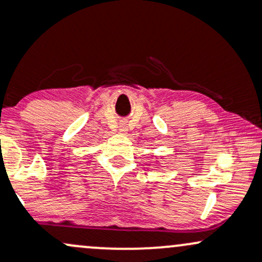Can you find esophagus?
I'll return each instance as SVG.
<instances>
[{
	"label": "esophagus",
	"instance_id": "34e87169",
	"mask_svg": "<svg viewBox=\"0 0 262 262\" xmlns=\"http://www.w3.org/2000/svg\"><path fill=\"white\" fill-rule=\"evenodd\" d=\"M120 130H122V132H123V130H125V129H124V128H123V129H120Z\"/></svg>",
	"mask_w": 262,
	"mask_h": 262
}]
</instances>
